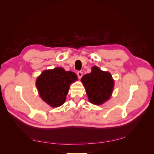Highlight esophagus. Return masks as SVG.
<instances>
[{
  "label": "esophagus",
  "instance_id": "obj_1",
  "mask_svg": "<svg viewBox=\"0 0 154 154\" xmlns=\"http://www.w3.org/2000/svg\"><path fill=\"white\" fill-rule=\"evenodd\" d=\"M77 75H78V77L79 79H81V78L83 76V72L82 71H78L77 72Z\"/></svg>",
  "mask_w": 154,
  "mask_h": 154
}]
</instances>
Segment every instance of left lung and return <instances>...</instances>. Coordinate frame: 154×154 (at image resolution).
<instances>
[{
    "label": "left lung",
    "instance_id": "8db88e82",
    "mask_svg": "<svg viewBox=\"0 0 154 154\" xmlns=\"http://www.w3.org/2000/svg\"><path fill=\"white\" fill-rule=\"evenodd\" d=\"M81 81L91 103L100 105L108 101L112 94L114 80L109 72L93 66L91 73L85 74Z\"/></svg>",
    "mask_w": 154,
    "mask_h": 154
}]
</instances>
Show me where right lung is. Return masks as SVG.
Here are the masks:
<instances>
[{
  "label": "right lung",
  "mask_w": 154,
  "mask_h": 154,
  "mask_svg": "<svg viewBox=\"0 0 154 154\" xmlns=\"http://www.w3.org/2000/svg\"><path fill=\"white\" fill-rule=\"evenodd\" d=\"M78 80L76 74L62 67L45 70L36 80L39 96L48 105L57 108L66 102L72 83Z\"/></svg>",
  "instance_id": "add662e5"
}]
</instances>
